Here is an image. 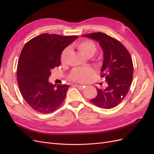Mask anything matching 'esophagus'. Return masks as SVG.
<instances>
[{
	"mask_svg": "<svg viewBox=\"0 0 154 154\" xmlns=\"http://www.w3.org/2000/svg\"><path fill=\"white\" fill-rule=\"evenodd\" d=\"M74 87H76L77 88H78L79 89H80V90H83V88H85V85H76V84H75V85H74Z\"/></svg>",
	"mask_w": 154,
	"mask_h": 154,
	"instance_id": "1",
	"label": "esophagus"
}]
</instances>
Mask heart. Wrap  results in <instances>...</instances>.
<instances>
[{
  "mask_svg": "<svg viewBox=\"0 0 154 154\" xmlns=\"http://www.w3.org/2000/svg\"><path fill=\"white\" fill-rule=\"evenodd\" d=\"M76 48L81 53L87 57H91L94 54L96 51V45L91 40H83L74 44ZM70 50L69 48L65 49L62 53L60 60L62 63H66L69 57ZM94 71L91 67H77L72 69L69 74L70 80L74 82L85 83L89 80V79L94 75Z\"/></svg>",
  "mask_w": 154,
  "mask_h": 154,
  "instance_id": "b5f03b06",
  "label": "heart"
}]
</instances>
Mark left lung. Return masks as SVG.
Listing matches in <instances>:
<instances>
[{
	"label": "left lung",
	"mask_w": 154,
	"mask_h": 154,
	"mask_svg": "<svg viewBox=\"0 0 154 154\" xmlns=\"http://www.w3.org/2000/svg\"><path fill=\"white\" fill-rule=\"evenodd\" d=\"M83 36L99 42L103 52L101 76L105 78L107 85L103 89L96 88L97 95L91 102L102 109H112L122 101L129 91L134 72L132 58L122 43L103 32Z\"/></svg>",
	"instance_id": "obj_1"
}]
</instances>
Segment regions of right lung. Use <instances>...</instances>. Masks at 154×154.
I'll return each mask as SVG.
<instances>
[{
	"instance_id": "add662e5",
	"label": "right lung",
	"mask_w": 154,
	"mask_h": 154,
	"mask_svg": "<svg viewBox=\"0 0 154 154\" xmlns=\"http://www.w3.org/2000/svg\"><path fill=\"white\" fill-rule=\"evenodd\" d=\"M78 36L44 33L25 44L18 60V85L25 101L35 110L48 114L62 104L69 86L49 82L51 70L61 64L63 50Z\"/></svg>"
}]
</instances>
